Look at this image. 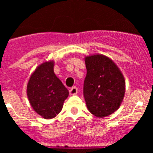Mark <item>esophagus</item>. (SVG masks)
<instances>
[{"mask_svg":"<svg viewBox=\"0 0 153 153\" xmlns=\"http://www.w3.org/2000/svg\"><path fill=\"white\" fill-rule=\"evenodd\" d=\"M78 92V89L76 88V86H74L70 90V95H76Z\"/></svg>","mask_w":153,"mask_h":153,"instance_id":"1","label":"esophagus"}]
</instances>
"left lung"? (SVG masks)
Segmentation results:
<instances>
[{
  "mask_svg": "<svg viewBox=\"0 0 153 153\" xmlns=\"http://www.w3.org/2000/svg\"><path fill=\"white\" fill-rule=\"evenodd\" d=\"M85 63L83 96L87 109L97 117H108L117 111L123 100V75L110 58L102 54L86 56Z\"/></svg>",
  "mask_w": 153,
  "mask_h": 153,
  "instance_id": "1",
  "label": "left lung"
}]
</instances>
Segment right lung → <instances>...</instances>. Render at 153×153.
Returning <instances> with one entry per match:
<instances>
[{
    "instance_id": "obj_1",
    "label": "right lung",
    "mask_w": 153,
    "mask_h": 153,
    "mask_svg": "<svg viewBox=\"0 0 153 153\" xmlns=\"http://www.w3.org/2000/svg\"><path fill=\"white\" fill-rule=\"evenodd\" d=\"M54 62L46 61L30 75L27 95L30 106L37 114L49 120L61 111L69 91L53 71Z\"/></svg>"
}]
</instances>
